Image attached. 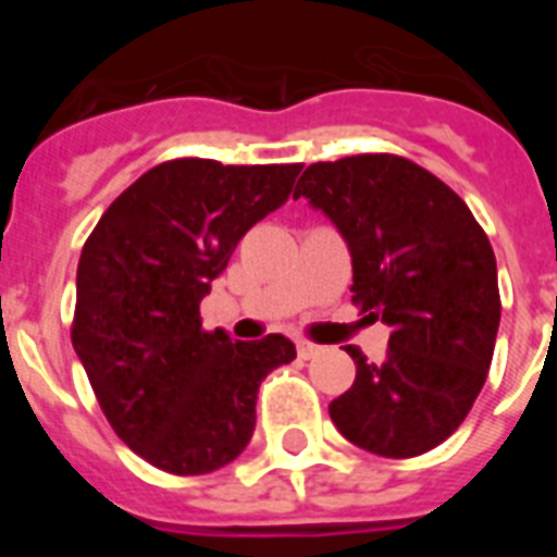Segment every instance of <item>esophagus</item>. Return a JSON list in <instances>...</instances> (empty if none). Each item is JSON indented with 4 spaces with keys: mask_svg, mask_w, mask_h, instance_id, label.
Masks as SVG:
<instances>
[{
    "mask_svg": "<svg viewBox=\"0 0 557 557\" xmlns=\"http://www.w3.org/2000/svg\"><path fill=\"white\" fill-rule=\"evenodd\" d=\"M318 351H321V348L312 346V343H304V339L298 343V357H301V359H312Z\"/></svg>",
    "mask_w": 557,
    "mask_h": 557,
    "instance_id": "esophagus-1",
    "label": "esophagus"
}]
</instances>
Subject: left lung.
<instances>
[{
  "label": "left lung",
  "instance_id": "1",
  "mask_svg": "<svg viewBox=\"0 0 557 557\" xmlns=\"http://www.w3.org/2000/svg\"><path fill=\"white\" fill-rule=\"evenodd\" d=\"M293 198L332 220L351 253L354 304L391 326L379 366L346 348L357 379L329 405L334 426L379 457L435 449L469 416L494 357L488 236L444 181L387 152L307 166Z\"/></svg>",
  "mask_w": 557,
  "mask_h": 557
}]
</instances>
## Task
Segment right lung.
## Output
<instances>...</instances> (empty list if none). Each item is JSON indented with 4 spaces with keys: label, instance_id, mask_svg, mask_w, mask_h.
Instances as JSON below:
<instances>
[{
    "label": "right lung",
    "instance_id": "right-lung-1",
    "mask_svg": "<svg viewBox=\"0 0 557 557\" xmlns=\"http://www.w3.org/2000/svg\"><path fill=\"white\" fill-rule=\"evenodd\" d=\"M301 164L152 166L83 245L72 346L113 432L150 466L195 476L248 446L256 393L295 359L284 334L203 332L200 301L236 243L287 203Z\"/></svg>",
    "mask_w": 557,
    "mask_h": 557
}]
</instances>
